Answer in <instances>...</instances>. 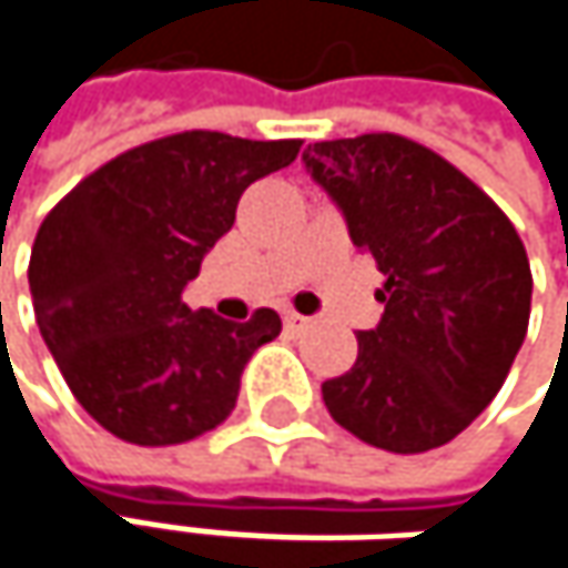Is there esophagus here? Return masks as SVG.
I'll return each mask as SVG.
<instances>
[{
    "label": "esophagus",
    "mask_w": 568,
    "mask_h": 568,
    "mask_svg": "<svg viewBox=\"0 0 568 568\" xmlns=\"http://www.w3.org/2000/svg\"><path fill=\"white\" fill-rule=\"evenodd\" d=\"M283 322L288 332H302V328H308V318H305V315H298V312H285Z\"/></svg>",
    "instance_id": "34e87169"
}]
</instances>
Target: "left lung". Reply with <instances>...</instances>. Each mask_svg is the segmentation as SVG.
<instances>
[{"mask_svg": "<svg viewBox=\"0 0 568 568\" xmlns=\"http://www.w3.org/2000/svg\"><path fill=\"white\" fill-rule=\"evenodd\" d=\"M302 164L388 280L355 365L322 385L328 414L392 454L454 440L526 338L532 276L519 233L474 180L397 134L318 141Z\"/></svg>", "mask_w": 568, "mask_h": 568, "instance_id": "left-lung-1", "label": "left lung"}]
</instances>
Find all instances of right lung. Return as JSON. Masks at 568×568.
Wrapping results in <instances>:
<instances>
[{"mask_svg": "<svg viewBox=\"0 0 568 568\" xmlns=\"http://www.w3.org/2000/svg\"><path fill=\"white\" fill-rule=\"evenodd\" d=\"M302 141L183 131L84 176L39 226L29 288L39 332L78 404L141 447L193 440L230 417L253 352L283 332L193 312L183 288L230 233L250 183Z\"/></svg>", "mask_w": 568, "mask_h": 568, "instance_id": "add662e5", "label": "right lung"}]
</instances>
